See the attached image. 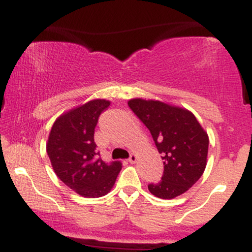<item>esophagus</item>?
Here are the masks:
<instances>
[{
	"label": "esophagus",
	"mask_w": 252,
	"mask_h": 252,
	"mask_svg": "<svg viewBox=\"0 0 252 252\" xmlns=\"http://www.w3.org/2000/svg\"><path fill=\"white\" fill-rule=\"evenodd\" d=\"M129 162H130V163H136V162H137V155H136V154H131V155H130Z\"/></svg>",
	"instance_id": "obj_1"
}]
</instances>
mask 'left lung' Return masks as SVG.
Masks as SVG:
<instances>
[{
    "label": "left lung",
    "mask_w": 252,
    "mask_h": 252,
    "mask_svg": "<svg viewBox=\"0 0 252 252\" xmlns=\"http://www.w3.org/2000/svg\"><path fill=\"white\" fill-rule=\"evenodd\" d=\"M130 109L149 129L163 160L162 180L150 184L160 199H174L200 179L207 164L209 135L189 109L156 99L131 98Z\"/></svg>",
    "instance_id": "1"
}]
</instances>
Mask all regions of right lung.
<instances>
[{
  "instance_id": "right-lung-1",
  "label": "right lung",
  "mask_w": 252,
  "mask_h": 252,
  "mask_svg": "<svg viewBox=\"0 0 252 252\" xmlns=\"http://www.w3.org/2000/svg\"><path fill=\"white\" fill-rule=\"evenodd\" d=\"M110 103L97 98L65 111L53 123L46 143L58 178L85 198L108 194L122 169L121 162L105 163L98 158L94 138L98 117Z\"/></svg>"
}]
</instances>
